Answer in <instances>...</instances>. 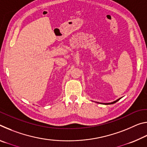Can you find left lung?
<instances>
[{
  "instance_id": "left-lung-1",
  "label": "left lung",
  "mask_w": 147,
  "mask_h": 147,
  "mask_svg": "<svg viewBox=\"0 0 147 147\" xmlns=\"http://www.w3.org/2000/svg\"><path fill=\"white\" fill-rule=\"evenodd\" d=\"M119 100H120V98H119V99H117V100H116L115 101H114V102H111V103H104L103 104H114V103H115V102H117V101H119Z\"/></svg>"
}]
</instances>
